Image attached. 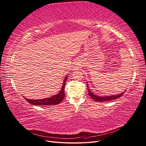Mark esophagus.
Here are the masks:
<instances>
[{
    "label": "esophagus",
    "mask_w": 146,
    "mask_h": 146,
    "mask_svg": "<svg viewBox=\"0 0 146 146\" xmlns=\"http://www.w3.org/2000/svg\"><path fill=\"white\" fill-rule=\"evenodd\" d=\"M78 66H79V64H75V66L74 67V69H78V68H79Z\"/></svg>",
    "instance_id": "1"
}]
</instances>
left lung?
<instances>
[{"instance_id": "1", "label": "left lung", "mask_w": 146, "mask_h": 146, "mask_svg": "<svg viewBox=\"0 0 146 146\" xmlns=\"http://www.w3.org/2000/svg\"><path fill=\"white\" fill-rule=\"evenodd\" d=\"M87 86L88 88V94L89 96L92 98L93 100H94L95 101L98 102H106V101H110L111 100H115V99H117L120 97H121L123 94L125 93V91H124L122 93L120 94H117V95H115V96H98V95H95L93 93L91 92V91L90 90V89L88 88V85L87 83Z\"/></svg>"}]
</instances>
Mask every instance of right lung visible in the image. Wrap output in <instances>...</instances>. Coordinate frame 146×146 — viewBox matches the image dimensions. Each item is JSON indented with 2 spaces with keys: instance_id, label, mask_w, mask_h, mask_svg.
<instances>
[{
  "instance_id": "obj_1",
  "label": "right lung",
  "mask_w": 146,
  "mask_h": 146,
  "mask_svg": "<svg viewBox=\"0 0 146 146\" xmlns=\"http://www.w3.org/2000/svg\"><path fill=\"white\" fill-rule=\"evenodd\" d=\"M67 77L66 76L64 79V80L62 84V86L61 90L59 91V93L56 95H54L51 98L42 99H38V100H32V99H28L26 98H24L26 101L31 105H37V106H49L53 105H58L60 102L64 99L65 97L64 94V89L65 86H66V80L67 79Z\"/></svg>"
}]
</instances>
